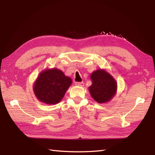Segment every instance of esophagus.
Wrapping results in <instances>:
<instances>
[{"label":"esophagus","mask_w":155,"mask_h":155,"mask_svg":"<svg viewBox=\"0 0 155 155\" xmlns=\"http://www.w3.org/2000/svg\"><path fill=\"white\" fill-rule=\"evenodd\" d=\"M75 85H77V86H78V87H83L84 83L83 82H77V83H75Z\"/></svg>","instance_id":"34e87169"}]
</instances>
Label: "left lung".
<instances>
[{
  "instance_id": "8db88e82",
  "label": "left lung",
  "mask_w": 155,
  "mask_h": 155,
  "mask_svg": "<svg viewBox=\"0 0 155 155\" xmlns=\"http://www.w3.org/2000/svg\"><path fill=\"white\" fill-rule=\"evenodd\" d=\"M91 86L88 88L91 97L98 103H108L117 93V83L109 72L98 69L91 75Z\"/></svg>"
}]
</instances>
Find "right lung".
Here are the masks:
<instances>
[{
    "label": "right lung",
    "instance_id": "1",
    "mask_svg": "<svg viewBox=\"0 0 155 155\" xmlns=\"http://www.w3.org/2000/svg\"><path fill=\"white\" fill-rule=\"evenodd\" d=\"M70 77L57 68L45 69L39 73L33 85V91L37 99L47 104L61 102L72 84Z\"/></svg>",
    "mask_w": 155,
    "mask_h": 155
}]
</instances>
